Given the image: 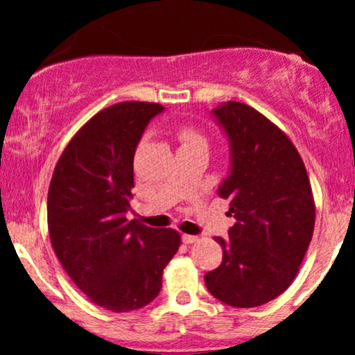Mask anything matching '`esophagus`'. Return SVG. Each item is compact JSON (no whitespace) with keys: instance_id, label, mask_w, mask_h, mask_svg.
<instances>
[{"instance_id":"esophagus-1","label":"esophagus","mask_w":355,"mask_h":355,"mask_svg":"<svg viewBox=\"0 0 355 355\" xmlns=\"http://www.w3.org/2000/svg\"><path fill=\"white\" fill-rule=\"evenodd\" d=\"M182 240H183V243H195L198 240V237L197 235H187V234H183L182 235Z\"/></svg>"}]
</instances>
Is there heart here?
<instances>
[{
    "instance_id": "obj_1",
    "label": "heart",
    "mask_w": 355,
    "mask_h": 355,
    "mask_svg": "<svg viewBox=\"0 0 355 355\" xmlns=\"http://www.w3.org/2000/svg\"><path fill=\"white\" fill-rule=\"evenodd\" d=\"M178 138H180L183 145L195 144V141H205L200 133H198L193 126H189V125H183L178 128Z\"/></svg>"
}]
</instances>
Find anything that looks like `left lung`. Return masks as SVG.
Returning <instances> with one entry per match:
<instances>
[{"instance_id":"obj_1","label":"left lung","mask_w":355,"mask_h":355,"mask_svg":"<svg viewBox=\"0 0 355 355\" xmlns=\"http://www.w3.org/2000/svg\"><path fill=\"white\" fill-rule=\"evenodd\" d=\"M230 140L232 172L218 189L237 222L217 237L220 267L205 275L209 292L230 307H259L295 279L315 225L307 170L294 144L266 115L240 101L214 110Z\"/></svg>"}]
</instances>
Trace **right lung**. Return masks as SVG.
I'll use <instances>...</instances> for the list:
<instances>
[{
  "instance_id": "obj_1",
  "label": "right lung",
  "mask_w": 355,
  "mask_h": 355,
  "mask_svg": "<svg viewBox=\"0 0 355 355\" xmlns=\"http://www.w3.org/2000/svg\"><path fill=\"white\" fill-rule=\"evenodd\" d=\"M160 103L121 101L85 123L61 153L48 190V232L67 274L112 312L145 307L180 247L173 229L125 217L133 198V157Z\"/></svg>"
}]
</instances>
